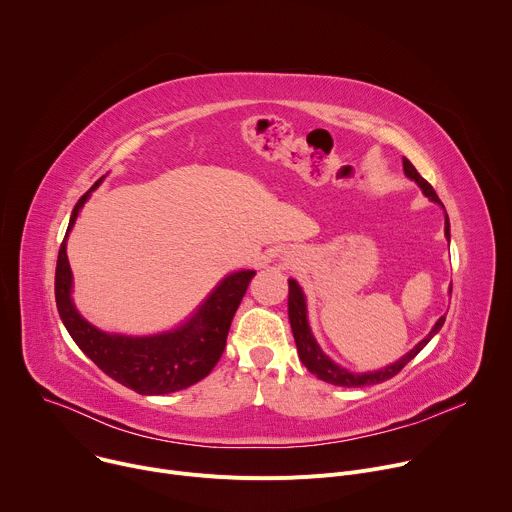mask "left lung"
Here are the masks:
<instances>
[{
	"instance_id": "obj_1",
	"label": "left lung",
	"mask_w": 512,
	"mask_h": 512,
	"mask_svg": "<svg viewBox=\"0 0 512 512\" xmlns=\"http://www.w3.org/2000/svg\"><path fill=\"white\" fill-rule=\"evenodd\" d=\"M403 170H405V174H407L411 180H415V182L421 186L423 194H425L429 200H433V202H437V204H442V200L437 198V194H435V190L431 188V184L415 170V166H413L407 158H403ZM442 206H444V204H442ZM446 237H448V241H450V221H448V214H446ZM287 306H289V322H291V330H294V338H296V346H298L300 360L306 364V369H308L312 375H316L318 379H322V381H326V383H330V385H338V387H369V385H377V383H383V381L393 379L395 375H399V373L403 371V367H405V364H407L411 358H415V356L421 352V348L433 338V334H437V330H440V328L444 326V322H446V316H442L440 320H437L435 326H433V330L429 332V336H425L409 354H405V356H403L401 360H397L395 364H389V367H385V369H381V371H377V373L354 375V373H348L346 369L338 367V364L332 362V360L322 352V348L316 344V340H314V336H312V332H310V326H308V318H306V300H304V294H302L300 285H298L294 279H289V302H287Z\"/></svg>"
}]
</instances>
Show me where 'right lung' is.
<instances>
[{
  "label": "right lung",
  "mask_w": 512,
  "mask_h": 512,
  "mask_svg": "<svg viewBox=\"0 0 512 512\" xmlns=\"http://www.w3.org/2000/svg\"><path fill=\"white\" fill-rule=\"evenodd\" d=\"M101 180L79 198L66 237L77 221L81 206ZM66 237L58 251L54 275L56 308L72 340L105 375L139 395H164L202 381L214 369L225 352L233 316L255 271H237L225 277L194 318L174 332L150 338L111 336L85 322L70 302L72 275L66 257Z\"/></svg>",
  "instance_id": "1"
}]
</instances>
